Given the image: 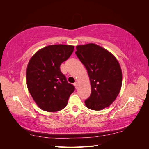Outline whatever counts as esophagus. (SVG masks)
<instances>
[{
    "instance_id": "obj_1",
    "label": "esophagus",
    "mask_w": 149,
    "mask_h": 149,
    "mask_svg": "<svg viewBox=\"0 0 149 149\" xmlns=\"http://www.w3.org/2000/svg\"><path fill=\"white\" fill-rule=\"evenodd\" d=\"M74 86H75L76 89H77V88H78V83H77V82L74 83Z\"/></svg>"
}]
</instances>
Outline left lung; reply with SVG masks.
Segmentation results:
<instances>
[{
  "label": "left lung",
  "mask_w": 149,
  "mask_h": 149,
  "mask_svg": "<svg viewBox=\"0 0 149 149\" xmlns=\"http://www.w3.org/2000/svg\"><path fill=\"white\" fill-rule=\"evenodd\" d=\"M76 55L86 68L91 86L84 103L100 111L109 106L120 92L123 75L118 61L111 53L94 43L76 47Z\"/></svg>",
  "instance_id": "8db88e82"
}]
</instances>
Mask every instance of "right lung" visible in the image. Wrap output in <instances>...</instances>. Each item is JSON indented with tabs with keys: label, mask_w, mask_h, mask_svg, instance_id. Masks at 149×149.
<instances>
[{
	"label": "right lung",
	"mask_w": 149,
	"mask_h": 149,
	"mask_svg": "<svg viewBox=\"0 0 149 149\" xmlns=\"http://www.w3.org/2000/svg\"><path fill=\"white\" fill-rule=\"evenodd\" d=\"M74 46L52 45L36 52L26 68V84L33 100L40 109L59 111L66 106L75 88L68 83L60 71V65L68 59Z\"/></svg>",
	"instance_id": "right-lung-1"
}]
</instances>
